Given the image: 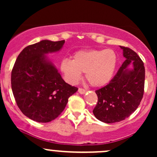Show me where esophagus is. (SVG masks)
Returning <instances> with one entry per match:
<instances>
[{"instance_id": "1", "label": "esophagus", "mask_w": 157, "mask_h": 157, "mask_svg": "<svg viewBox=\"0 0 157 157\" xmlns=\"http://www.w3.org/2000/svg\"><path fill=\"white\" fill-rule=\"evenodd\" d=\"M78 92L81 94H85L86 92V90L84 89H82V88H79L78 89Z\"/></svg>"}]
</instances>
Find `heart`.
Returning a JSON list of instances; mask_svg holds the SVG:
<instances>
[{"label":"heart","instance_id":"heart-1","mask_svg":"<svg viewBox=\"0 0 157 157\" xmlns=\"http://www.w3.org/2000/svg\"><path fill=\"white\" fill-rule=\"evenodd\" d=\"M117 57L112 49L81 50L73 55V60L65 58L60 62L64 80L77 84L86 72V78L94 87H102L112 79Z\"/></svg>","mask_w":157,"mask_h":157}]
</instances>
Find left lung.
I'll use <instances>...</instances> for the list:
<instances>
[{
	"label": "left lung",
	"instance_id": "1",
	"mask_svg": "<svg viewBox=\"0 0 157 157\" xmlns=\"http://www.w3.org/2000/svg\"><path fill=\"white\" fill-rule=\"evenodd\" d=\"M125 58L109 83L95 91L98 100L93 113L97 120L113 123L120 122L136 111L144 94L145 66L139 55L130 48L120 46ZM131 63L133 68L127 66Z\"/></svg>",
	"mask_w": 157,
	"mask_h": 157
}]
</instances>
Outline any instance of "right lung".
Here are the masks:
<instances>
[{
    "instance_id": "add662e5",
    "label": "right lung",
    "mask_w": 157,
    "mask_h": 157,
    "mask_svg": "<svg viewBox=\"0 0 157 157\" xmlns=\"http://www.w3.org/2000/svg\"><path fill=\"white\" fill-rule=\"evenodd\" d=\"M65 40H41L23 49L16 59L11 84L16 103L27 117L48 122L63 112L77 88L66 83L45 55L58 52Z\"/></svg>"
}]
</instances>
